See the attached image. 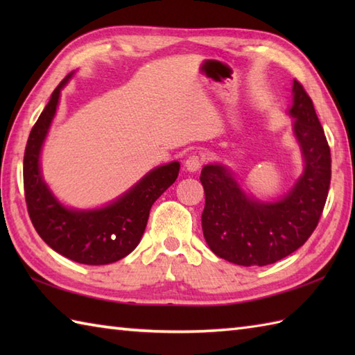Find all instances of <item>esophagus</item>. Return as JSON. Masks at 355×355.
<instances>
[{
	"label": "esophagus",
	"mask_w": 355,
	"mask_h": 355,
	"mask_svg": "<svg viewBox=\"0 0 355 355\" xmlns=\"http://www.w3.org/2000/svg\"><path fill=\"white\" fill-rule=\"evenodd\" d=\"M201 164H202V158L200 155H189L184 162V168L189 172H195L201 168Z\"/></svg>",
	"instance_id": "34e87169"
}]
</instances>
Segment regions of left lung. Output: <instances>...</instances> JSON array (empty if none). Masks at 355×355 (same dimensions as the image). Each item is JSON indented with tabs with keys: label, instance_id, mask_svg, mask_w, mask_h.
<instances>
[{
	"label": "left lung",
	"instance_id": "left-lung-1",
	"mask_svg": "<svg viewBox=\"0 0 355 355\" xmlns=\"http://www.w3.org/2000/svg\"><path fill=\"white\" fill-rule=\"evenodd\" d=\"M304 171L291 189L275 201L247 193L224 164L201 171L206 206L201 215L207 245L238 266H268L296 252L311 236L325 207L331 183V153L313 101L294 79L288 110Z\"/></svg>",
	"mask_w": 355,
	"mask_h": 355
}]
</instances>
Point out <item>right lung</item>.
Returning a JSON list of instances; mask_svg holds the SVG:
<instances>
[{
    "label": "right lung",
    "instance_id": "obj_1",
    "mask_svg": "<svg viewBox=\"0 0 355 355\" xmlns=\"http://www.w3.org/2000/svg\"><path fill=\"white\" fill-rule=\"evenodd\" d=\"M70 73L51 93L47 107L30 131L24 153V192L27 210L45 244L74 262L105 266L130 254L139 245L146 229L149 210L155 200L173 184L178 162L157 166L110 205L99 209H71L59 201L41 172V150L61 89L69 84Z\"/></svg>",
    "mask_w": 355,
    "mask_h": 355
}]
</instances>
